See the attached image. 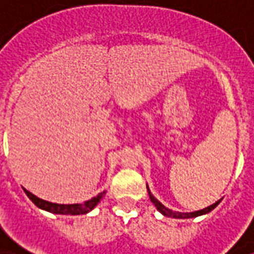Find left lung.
Returning <instances> with one entry per match:
<instances>
[{"label": "left lung", "instance_id": "left-lung-1", "mask_svg": "<svg viewBox=\"0 0 254 254\" xmlns=\"http://www.w3.org/2000/svg\"><path fill=\"white\" fill-rule=\"evenodd\" d=\"M147 190H148V195H150V199H151V202L157 206V209L161 212L162 215H165V216H170V218H177V219H187V218H195V216H199V215H203V213H208V212H210L212 209H215L216 206H218V203H219L220 200H218V202H215L213 205H210V206H208V208H205V209L202 210H196V212H190V213H181V212H172L171 209H168V208H165L164 205H162L161 202L158 199H155L154 196H152V193L150 192V190H148V187H147Z\"/></svg>", "mask_w": 254, "mask_h": 254}]
</instances>
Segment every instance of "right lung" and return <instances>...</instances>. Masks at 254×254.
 Segmentation results:
<instances>
[{
	"label": "right lung",
	"instance_id": "add662e5",
	"mask_svg": "<svg viewBox=\"0 0 254 254\" xmlns=\"http://www.w3.org/2000/svg\"><path fill=\"white\" fill-rule=\"evenodd\" d=\"M25 193L28 195V198L32 200L38 208L48 210V212H52V213H61V215H83V213H87L89 210H92L100 202L103 195H104V192H100L99 195L93 196L92 199L86 200L83 203L62 205V203H52V202L41 199V198L35 196L34 193H31L29 190H25Z\"/></svg>",
	"mask_w": 254,
	"mask_h": 254
}]
</instances>
